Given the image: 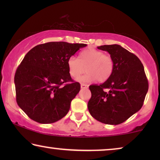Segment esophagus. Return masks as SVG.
Masks as SVG:
<instances>
[{
  "instance_id": "1",
  "label": "esophagus",
  "mask_w": 160,
  "mask_h": 160,
  "mask_svg": "<svg viewBox=\"0 0 160 160\" xmlns=\"http://www.w3.org/2000/svg\"><path fill=\"white\" fill-rule=\"evenodd\" d=\"M81 88L82 89H87L88 88V85L85 84H81Z\"/></svg>"
}]
</instances>
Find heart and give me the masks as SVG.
<instances>
[{
  "instance_id": "b5f03b06",
  "label": "heart",
  "mask_w": 160,
  "mask_h": 160,
  "mask_svg": "<svg viewBox=\"0 0 160 160\" xmlns=\"http://www.w3.org/2000/svg\"><path fill=\"white\" fill-rule=\"evenodd\" d=\"M67 66L70 76L73 78L79 77L86 68L87 73L78 79L80 83H89L96 79L99 82H104L112 75L114 61L110 54H104L100 50L87 49L80 52L78 59L70 57Z\"/></svg>"
}]
</instances>
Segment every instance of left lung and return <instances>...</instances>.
Wrapping results in <instances>:
<instances>
[{"instance_id":"8db88e82","label":"left lung","mask_w":160,"mask_h":160,"mask_svg":"<svg viewBox=\"0 0 160 160\" xmlns=\"http://www.w3.org/2000/svg\"><path fill=\"white\" fill-rule=\"evenodd\" d=\"M114 61L112 75L102 84L89 86L91 116L102 123L117 125L141 108L148 89L143 65L134 54L120 45H103Z\"/></svg>"}]
</instances>
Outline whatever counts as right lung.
I'll list each match as a JSON object with an SVG mask.
<instances>
[{
  "label": "right lung",
  "instance_id": "add662e5",
  "mask_svg": "<svg viewBox=\"0 0 160 160\" xmlns=\"http://www.w3.org/2000/svg\"><path fill=\"white\" fill-rule=\"evenodd\" d=\"M86 46L48 42L26 54L15 73L14 84L17 104L30 119L51 124L67 114L81 88L70 76L67 61Z\"/></svg>",
  "mask_w": 160,
  "mask_h": 160
}]
</instances>
